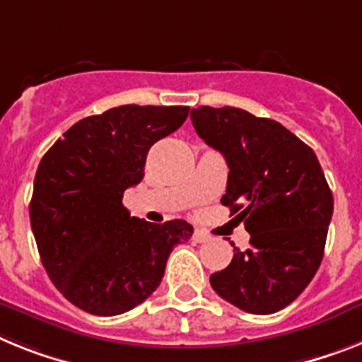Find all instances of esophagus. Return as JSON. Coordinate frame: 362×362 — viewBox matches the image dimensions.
Segmentation results:
<instances>
[{
  "label": "esophagus",
  "mask_w": 362,
  "mask_h": 362,
  "mask_svg": "<svg viewBox=\"0 0 362 362\" xmlns=\"http://www.w3.org/2000/svg\"><path fill=\"white\" fill-rule=\"evenodd\" d=\"M193 239H195V243H206V241H209V235L208 233L202 232V230H195V233H193Z\"/></svg>",
  "instance_id": "obj_1"
}]
</instances>
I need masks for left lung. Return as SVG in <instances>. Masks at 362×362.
Returning <instances> with one entry per match:
<instances>
[{"mask_svg":"<svg viewBox=\"0 0 362 362\" xmlns=\"http://www.w3.org/2000/svg\"><path fill=\"white\" fill-rule=\"evenodd\" d=\"M191 123L226 160L221 202L250 233V248H233L232 263L209 278L211 287L252 315L287 308L317 274L333 215L317 154L278 121L233 106L193 108Z\"/></svg>","mask_w":362,"mask_h":362,"instance_id":"1","label":"left lung"}]
</instances>
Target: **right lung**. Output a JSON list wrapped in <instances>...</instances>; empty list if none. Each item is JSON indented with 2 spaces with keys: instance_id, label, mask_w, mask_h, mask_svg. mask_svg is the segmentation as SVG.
Returning a JSON list of instances; mask_svg holds the SVG:
<instances>
[{
  "instance_id": "right-lung-1",
  "label": "right lung",
  "mask_w": 362,
  "mask_h": 362,
  "mask_svg": "<svg viewBox=\"0 0 362 362\" xmlns=\"http://www.w3.org/2000/svg\"><path fill=\"white\" fill-rule=\"evenodd\" d=\"M189 106L123 105L77 121L44 154L29 204L54 287L99 317L130 311L156 291L186 221L130 217L123 193L144 178L148 148L180 129Z\"/></svg>"
}]
</instances>
